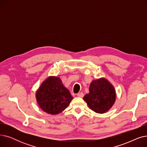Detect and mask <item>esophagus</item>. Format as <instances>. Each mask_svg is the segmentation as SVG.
I'll list each match as a JSON object with an SVG mask.
<instances>
[{"label":"esophagus","mask_w":147,"mask_h":147,"mask_svg":"<svg viewBox=\"0 0 147 147\" xmlns=\"http://www.w3.org/2000/svg\"><path fill=\"white\" fill-rule=\"evenodd\" d=\"M78 95V97H80V98H82V97H83V96H84L83 92H79V93H78V95Z\"/></svg>","instance_id":"1"}]
</instances>
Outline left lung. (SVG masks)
Listing matches in <instances>:
<instances>
[{
	"label": "left lung",
	"mask_w": 147,
	"mask_h": 147,
	"mask_svg": "<svg viewBox=\"0 0 147 147\" xmlns=\"http://www.w3.org/2000/svg\"><path fill=\"white\" fill-rule=\"evenodd\" d=\"M89 92L83 98L89 109L99 114L106 113L111 109L116 99V92L113 84L104 78L91 82Z\"/></svg>",
	"instance_id": "obj_1"
}]
</instances>
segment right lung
Returning a JSON list of instances; mask_svg holds the SVG:
<instances>
[{
  "instance_id": "1",
  "label": "right lung",
  "mask_w": 147,
  "mask_h": 147,
  "mask_svg": "<svg viewBox=\"0 0 147 147\" xmlns=\"http://www.w3.org/2000/svg\"><path fill=\"white\" fill-rule=\"evenodd\" d=\"M36 99L43 111L56 115L66 109L73 97L59 78L49 76L37 90Z\"/></svg>"
}]
</instances>
